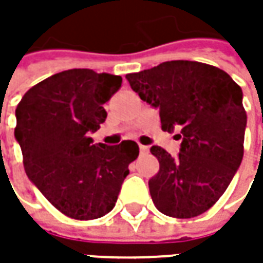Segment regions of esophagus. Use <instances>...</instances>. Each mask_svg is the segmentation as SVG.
I'll return each instance as SVG.
<instances>
[{
    "instance_id": "34e87169",
    "label": "esophagus",
    "mask_w": 263,
    "mask_h": 263,
    "mask_svg": "<svg viewBox=\"0 0 263 263\" xmlns=\"http://www.w3.org/2000/svg\"><path fill=\"white\" fill-rule=\"evenodd\" d=\"M139 149H140V154H146L147 151H149V149H147V146H143V145H140V146H139Z\"/></svg>"
}]
</instances>
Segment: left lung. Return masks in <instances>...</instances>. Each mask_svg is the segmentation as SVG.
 I'll use <instances>...</instances> for the list:
<instances>
[{"instance_id":"obj_1","label":"left lung","mask_w":263,"mask_h":263,"mask_svg":"<svg viewBox=\"0 0 263 263\" xmlns=\"http://www.w3.org/2000/svg\"><path fill=\"white\" fill-rule=\"evenodd\" d=\"M140 99L159 109L161 127L180 130V152H151L159 171L149 180L155 206L164 215L193 218L206 212L227 190L243 159L248 116L241 87L218 67L167 61L127 74Z\"/></svg>"}]
</instances>
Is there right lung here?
Masks as SVG:
<instances>
[{
  "label": "right lung",
  "instance_id": "right-lung-1",
  "mask_svg": "<svg viewBox=\"0 0 263 263\" xmlns=\"http://www.w3.org/2000/svg\"><path fill=\"white\" fill-rule=\"evenodd\" d=\"M120 86V76L73 68L35 85L17 105L14 137L26 174L67 217L96 219L112 211L139 155L133 140L108 146L90 137Z\"/></svg>",
  "mask_w": 263,
  "mask_h": 263
}]
</instances>
